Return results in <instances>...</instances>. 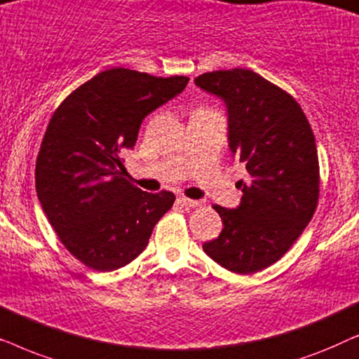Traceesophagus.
Segmentation results:
<instances>
[{"label": "esophagus", "mask_w": 359, "mask_h": 359, "mask_svg": "<svg viewBox=\"0 0 359 359\" xmlns=\"http://www.w3.org/2000/svg\"><path fill=\"white\" fill-rule=\"evenodd\" d=\"M176 203H178L180 205H183V208H198V205H201V201H196V199H189V198H178L176 199Z\"/></svg>", "instance_id": "1"}]
</instances>
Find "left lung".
Listing matches in <instances>:
<instances>
[{
    "label": "left lung",
    "mask_w": 359,
    "mask_h": 359,
    "mask_svg": "<svg viewBox=\"0 0 359 359\" xmlns=\"http://www.w3.org/2000/svg\"><path fill=\"white\" fill-rule=\"evenodd\" d=\"M194 83L224 100L229 147L248 173L237 183L243 193L237 209L214 205L224 229L203 248L229 271H262L292 247L317 209L313 132L299 102L252 70L209 72Z\"/></svg>",
    "instance_id": "8db88e82"
}]
</instances>
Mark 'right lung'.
Segmentation results:
<instances>
[{
  "mask_svg": "<svg viewBox=\"0 0 359 359\" xmlns=\"http://www.w3.org/2000/svg\"><path fill=\"white\" fill-rule=\"evenodd\" d=\"M129 68L97 73L53 112L36 161V191L48 222L78 262L106 273L144 252L155 224L175 203L126 178L121 155L142 121L188 85Z\"/></svg>",
  "mask_w": 359,
  "mask_h": 359,
  "instance_id": "1",
  "label": "right lung"
}]
</instances>
